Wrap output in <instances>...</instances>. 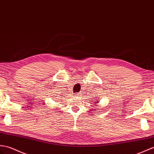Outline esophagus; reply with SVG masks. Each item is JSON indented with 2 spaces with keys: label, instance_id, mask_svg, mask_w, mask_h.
I'll return each mask as SVG.
<instances>
[{
  "label": "esophagus",
  "instance_id": "esophagus-1",
  "mask_svg": "<svg viewBox=\"0 0 154 154\" xmlns=\"http://www.w3.org/2000/svg\"><path fill=\"white\" fill-rule=\"evenodd\" d=\"M75 96H79V94H75Z\"/></svg>",
  "mask_w": 154,
  "mask_h": 154
}]
</instances>
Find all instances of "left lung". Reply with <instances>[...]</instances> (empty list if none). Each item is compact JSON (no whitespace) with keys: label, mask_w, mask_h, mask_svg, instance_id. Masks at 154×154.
Returning <instances> with one entry per match:
<instances>
[{"label":"left lung","mask_w":154,"mask_h":154,"mask_svg":"<svg viewBox=\"0 0 154 154\" xmlns=\"http://www.w3.org/2000/svg\"><path fill=\"white\" fill-rule=\"evenodd\" d=\"M98 103V102H97V101L95 102V103Z\"/></svg>","instance_id":"1"}]
</instances>
